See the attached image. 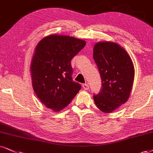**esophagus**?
Here are the masks:
<instances>
[{
    "mask_svg": "<svg viewBox=\"0 0 153 153\" xmlns=\"http://www.w3.org/2000/svg\"><path fill=\"white\" fill-rule=\"evenodd\" d=\"M82 88H83V89H84V90H89V85L88 84H82Z\"/></svg>",
    "mask_w": 153,
    "mask_h": 153,
    "instance_id": "esophagus-1",
    "label": "esophagus"
}]
</instances>
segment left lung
Instances as JSON below:
<instances>
[{
  "instance_id": "8db88e82",
  "label": "left lung",
  "mask_w": 153,
  "mask_h": 153,
  "mask_svg": "<svg viewBox=\"0 0 153 153\" xmlns=\"http://www.w3.org/2000/svg\"><path fill=\"white\" fill-rule=\"evenodd\" d=\"M93 59L102 79V89L93 96L94 103L104 113H111L124 104L130 96L134 67L127 52L113 42L94 45Z\"/></svg>"
}]
</instances>
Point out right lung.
Here are the masks:
<instances>
[{"mask_svg":"<svg viewBox=\"0 0 153 153\" xmlns=\"http://www.w3.org/2000/svg\"><path fill=\"white\" fill-rule=\"evenodd\" d=\"M85 42L72 36L51 35L39 42L31 64L34 91L42 103L59 111L81 89L73 80L71 61Z\"/></svg>","mask_w":153,"mask_h":153,"instance_id":"obj_1","label":"right lung"}]
</instances>
